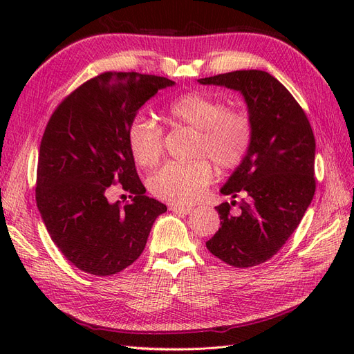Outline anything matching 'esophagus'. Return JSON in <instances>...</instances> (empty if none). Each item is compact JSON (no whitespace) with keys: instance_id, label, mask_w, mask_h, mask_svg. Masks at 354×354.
<instances>
[{"instance_id":"34e87169","label":"esophagus","mask_w":354,"mask_h":354,"mask_svg":"<svg viewBox=\"0 0 354 354\" xmlns=\"http://www.w3.org/2000/svg\"><path fill=\"white\" fill-rule=\"evenodd\" d=\"M169 209L173 212H177V214H183V216H187V214L192 212V207H185V205H171Z\"/></svg>"}]
</instances>
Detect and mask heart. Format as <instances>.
<instances>
[{
  "label": "heart",
  "mask_w": 354,
  "mask_h": 354,
  "mask_svg": "<svg viewBox=\"0 0 354 354\" xmlns=\"http://www.w3.org/2000/svg\"><path fill=\"white\" fill-rule=\"evenodd\" d=\"M168 120L196 130L195 156H207L220 169L238 167L250 151L252 125L243 112L227 111L221 100L202 93L181 95L168 106ZM127 143L138 165L153 168L164 153L162 130L138 115L128 125ZM212 169L205 158L190 162H169L149 180L152 194L174 205L201 198L209 185Z\"/></svg>",
  "instance_id": "heart-1"
}]
</instances>
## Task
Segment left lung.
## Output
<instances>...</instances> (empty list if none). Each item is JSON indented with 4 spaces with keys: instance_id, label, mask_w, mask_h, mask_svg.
<instances>
[{
    "instance_id": "obj_1",
    "label": "left lung",
    "mask_w": 354,
    "mask_h": 354,
    "mask_svg": "<svg viewBox=\"0 0 354 354\" xmlns=\"http://www.w3.org/2000/svg\"><path fill=\"white\" fill-rule=\"evenodd\" d=\"M239 91L252 125L250 151L220 189L243 195L216 209L221 227L207 242L208 251L233 267L259 266L279 251L298 227L313 199L316 142L301 106L270 73L248 69L198 80Z\"/></svg>"
}]
</instances>
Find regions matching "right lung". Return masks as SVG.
<instances>
[{"mask_svg": "<svg viewBox=\"0 0 354 354\" xmlns=\"http://www.w3.org/2000/svg\"><path fill=\"white\" fill-rule=\"evenodd\" d=\"M174 81L137 72H104L84 82L51 115L37 169V207L62 254L80 270L111 276L143 252L162 202L146 196L127 143L138 109ZM132 194L109 203L111 184Z\"/></svg>", "mask_w": 354, "mask_h": 354, "instance_id": "1", "label": "right lung"}]
</instances>
